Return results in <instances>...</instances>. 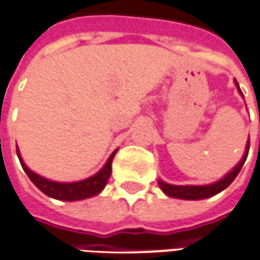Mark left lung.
Listing matches in <instances>:
<instances>
[{
  "mask_svg": "<svg viewBox=\"0 0 260 260\" xmlns=\"http://www.w3.org/2000/svg\"><path fill=\"white\" fill-rule=\"evenodd\" d=\"M237 87L239 92L242 94L241 88ZM248 152H249V142L246 145V150H245V155L242 157V160L238 163L235 168L232 169L230 173L225 176L224 179H221L217 183H212V184H207V186H173V184H168L165 181H159V186L163 190V193L168 194L169 197H176V199L181 200H201V199H208V197H212L215 194L221 193L222 190H225L226 187L231 184L232 181L235 180V177L238 176V173L241 172V169L244 166L245 160L248 157Z\"/></svg>",
  "mask_w": 260,
  "mask_h": 260,
  "instance_id": "1",
  "label": "left lung"
}]
</instances>
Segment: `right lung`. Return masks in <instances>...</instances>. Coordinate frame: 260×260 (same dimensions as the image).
<instances>
[{
    "label": "right lung",
    "mask_w": 260,
    "mask_h": 260,
    "mask_svg": "<svg viewBox=\"0 0 260 260\" xmlns=\"http://www.w3.org/2000/svg\"><path fill=\"white\" fill-rule=\"evenodd\" d=\"M115 153H117V150H114V153L110 156L108 161L105 163V166L100 170L99 173L88 177L86 180L76 181V183H57V181L48 180V179L42 177L39 174L34 173L32 170H29L28 166L21 159L19 150L16 148V155L19 157L22 169L25 170V173L28 174L30 181L41 190L42 193H45L52 199L63 200V201L90 199V197H94L95 194H99L100 191H103V188H104L107 181L110 179V176H111V165Z\"/></svg>",
    "instance_id": "obj_1"
}]
</instances>
